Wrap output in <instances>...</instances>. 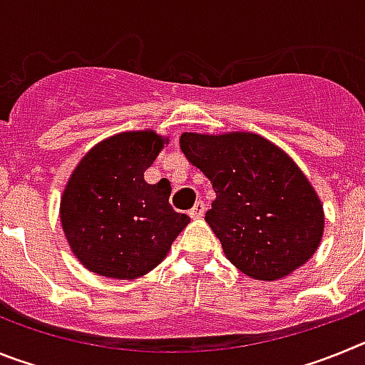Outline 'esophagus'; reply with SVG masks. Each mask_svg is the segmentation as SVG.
Masks as SVG:
<instances>
[{"label":"esophagus","instance_id":"1","mask_svg":"<svg viewBox=\"0 0 365 365\" xmlns=\"http://www.w3.org/2000/svg\"><path fill=\"white\" fill-rule=\"evenodd\" d=\"M205 212H206V205L202 201H197L195 205H193L192 210H190V217L199 219V217H202V215H205Z\"/></svg>","mask_w":365,"mask_h":365}]
</instances>
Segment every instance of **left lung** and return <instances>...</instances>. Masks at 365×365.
Wrapping results in <instances>:
<instances>
[{"mask_svg":"<svg viewBox=\"0 0 365 365\" xmlns=\"http://www.w3.org/2000/svg\"><path fill=\"white\" fill-rule=\"evenodd\" d=\"M180 150L210 179L205 221L241 272L272 282L314 254L324 208L289 155L254 133H185Z\"/></svg>","mask_w":365,"mask_h":365,"instance_id":"left-lung-1","label":"left lung"}]
</instances>
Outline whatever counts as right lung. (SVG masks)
Instances as JSON below:
<instances>
[{
    "mask_svg": "<svg viewBox=\"0 0 365 365\" xmlns=\"http://www.w3.org/2000/svg\"><path fill=\"white\" fill-rule=\"evenodd\" d=\"M163 138L130 131L96 144L80 160L62 197V227L74 256L100 276L135 279L159 265L190 222L170 205L172 188L144 172Z\"/></svg>",
    "mask_w": 365,
    "mask_h": 365,
    "instance_id": "right-lung-1",
    "label": "right lung"
}]
</instances>
